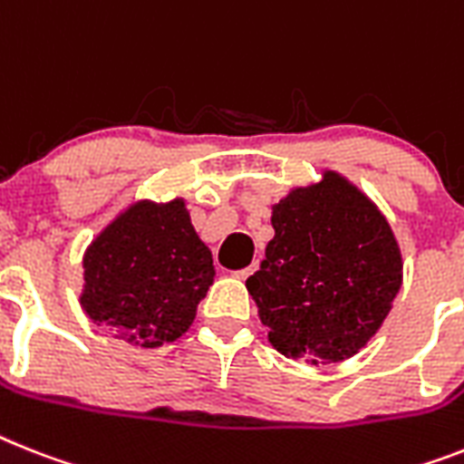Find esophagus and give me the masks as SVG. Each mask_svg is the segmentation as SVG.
Returning a JSON list of instances; mask_svg holds the SVG:
<instances>
[{"label": "esophagus", "instance_id": "1", "mask_svg": "<svg viewBox=\"0 0 464 464\" xmlns=\"http://www.w3.org/2000/svg\"><path fill=\"white\" fill-rule=\"evenodd\" d=\"M256 270H258V260H256V263H251L248 267H244V270H239V273H235V277L237 279H246V277H251Z\"/></svg>", "mask_w": 464, "mask_h": 464}]
</instances>
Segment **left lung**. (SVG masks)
<instances>
[{
	"label": "left lung",
	"instance_id": "8db88e82",
	"mask_svg": "<svg viewBox=\"0 0 464 464\" xmlns=\"http://www.w3.org/2000/svg\"><path fill=\"white\" fill-rule=\"evenodd\" d=\"M275 237L246 279L267 339L286 358H353L384 324L403 285L392 225L365 191L324 168L273 204Z\"/></svg>",
	"mask_w": 464,
	"mask_h": 464
}]
</instances>
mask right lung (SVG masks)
<instances>
[{"label": "right lung", "instance_id": "add662e5", "mask_svg": "<svg viewBox=\"0 0 464 464\" xmlns=\"http://www.w3.org/2000/svg\"><path fill=\"white\" fill-rule=\"evenodd\" d=\"M82 267L85 315L141 348L185 334L216 277L182 197L132 201L92 239Z\"/></svg>", "mask_w": 464, "mask_h": 464}]
</instances>
